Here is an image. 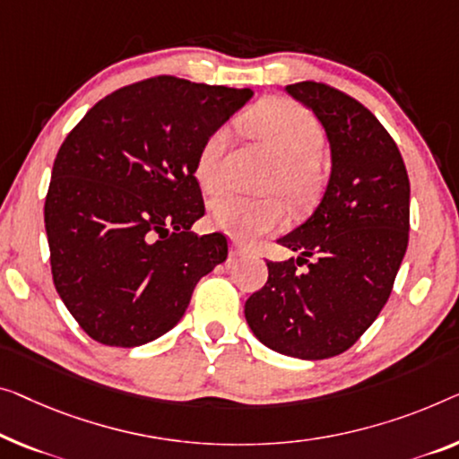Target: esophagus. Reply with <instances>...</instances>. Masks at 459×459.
Here are the masks:
<instances>
[{
	"label": "esophagus",
	"mask_w": 459,
	"mask_h": 459,
	"mask_svg": "<svg viewBox=\"0 0 459 459\" xmlns=\"http://www.w3.org/2000/svg\"><path fill=\"white\" fill-rule=\"evenodd\" d=\"M247 253H249V249L245 247L243 243H238V241L230 243V255L232 257H243V255H247Z\"/></svg>",
	"instance_id": "34e87169"
}]
</instances>
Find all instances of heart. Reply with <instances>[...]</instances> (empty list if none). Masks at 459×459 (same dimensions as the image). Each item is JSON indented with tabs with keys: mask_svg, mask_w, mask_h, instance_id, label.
Segmentation results:
<instances>
[{
	"mask_svg": "<svg viewBox=\"0 0 459 459\" xmlns=\"http://www.w3.org/2000/svg\"><path fill=\"white\" fill-rule=\"evenodd\" d=\"M253 135L268 142L280 156V170L273 175L272 189L282 191L292 204H305L316 189L313 162L324 150V129L305 107L286 99H268L243 117ZM229 146V127H216L202 142L195 156V179L206 194L224 187L222 159ZM212 227L238 241H253L282 227L286 210L278 200H251L245 195H222L210 206Z\"/></svg>",
	"mask_w": 459,
	"mask_h": 459,
	"instance_id": "b5f03b06",
	"label": "heart"
}]
</instances>
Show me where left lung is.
Masks as SVG:
<instances>
[{"mask_svg":"<svg viewBox=\"0 0 459 459\" xmlns=\"http://www.w3.org/2000/svg\"><path fill=\"white\" fill-rule=\"evenodd\" d=\"M284 91L324 127L332 170L313 214L278 238L299 257L268 262L245 319L272 351L321 360L348 351L392 295L408 247L410 181L392 135L359 100L321 82Z\"/></svg>","mask_w":459,"mask_h":459,"instance_id":"left-lung-1","label":"left lung"}]
</instances>
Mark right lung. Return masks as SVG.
<instances>
[{
  "label": "right lung",
  "mask_w": 459,
  "mask_h": 459,
  "mask_svg": "<svg viewBox=\"0 0 459 459\" xmlns=\"http://www.w3.org/2000/svg\"><path fill=\"white\" fill-rule=\"evenodd\" d=\"M251 88L159 76L88 111L53 162L45 230L53 284L92 340L134 348L179 324L197 282L229 255L204 216L194 167Z\"/></svg>",
  "instance_id": "add662e5"
}]
</instances>
